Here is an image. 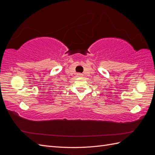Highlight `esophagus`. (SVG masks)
Listing matches in <instances>:
<instances>
[{
  "instance_id": "obj_1",
  "label": "esophagus",
  "mask_w": 155,
  "mask_h": 155,
  "mask_svg": "<svg viewBox=\"0 0 155 155\" xmlns=\"http://www.w3.org/2000/svg\"><path fill=\"white\" fill-rule=\"evenodd\" d=\"M78 76H82L83 75H82L81 74H78Z\"/></svg>"
}]
</instances>
